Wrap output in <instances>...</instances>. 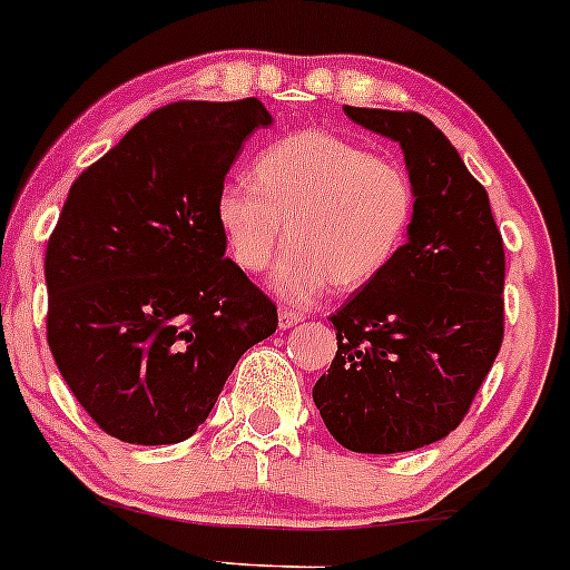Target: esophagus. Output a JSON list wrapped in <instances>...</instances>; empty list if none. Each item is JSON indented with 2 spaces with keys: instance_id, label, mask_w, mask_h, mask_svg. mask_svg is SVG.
<instances>
[{
  "instance_id": "1",
  "label": "esophagus",
  "mask_w": 570,
  "mask_h": 570,
  "mask_svg": "<svg viewBox=\"0 0 570 570\" xmlns=\"http://www.w3.org/2000/svg\"><path fill=\"white\" fill-rule=\"evenodd\" d=\"M305 318L303 311H295V308H281L278 311V327L281 330H289L295 327V324H299Z\"/></svg>"
}]
</instances>
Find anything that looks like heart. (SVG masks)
<instances>
[{"mask_svg":"<svg viewBox=\"0 0 570 570\" xmlns=\"http://www.w3.org/2000/svg\"><path fill=\"white\" fill-rule=\"evenodd\" d=\"M414 216L411 173L327 129L267 142L252 180L229 178L216 194V224L240 271H265L286 233L273 286L292 303H308L330 284H371L403 252Z\"/></svg>","mask_w":570,"mask_h":570,"instance_id":"obj_1","label":"heart"}]
</instances>
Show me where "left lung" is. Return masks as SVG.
Here are the masks:
<instances>
[{
    "mask_svg": "<svg viewBox=\"0 0 570 570\" xmlns=\"http://www.w3.org/2000/svg\"><path fill=\"white\" fill-rule=\"evenodd\" d=\"M343 110L400 142L416 216L395 262L330 316L337 352L314 403L352 452H414L458 428L500 352L503 237L487 189L430 118Z\"/></svg>",
    "mask_w": 570,
    "mask_h": 570,
    "instance_id": "left-lung-1",
    "label": "left lung"
}]
</instances>
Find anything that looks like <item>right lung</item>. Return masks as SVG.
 <instances>
[{"mask_svg":"<svg viewBox=\"0 0 570 570\" xmlns=\"http://www.w3.org/2000/svg\"><path fill=\"white\" fill-rule=\"evenodd\" d=\"M267 124L256 97L165 105L70 186L46 252L48 346L118 441L197 433L243 352L278 327L216 224L243 140Z\"/></svg>","mask_w":570,"mask_h":570,"instance_id":"add662e5","label":"right lung"}]
</instances>
